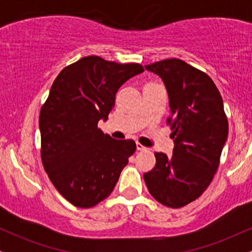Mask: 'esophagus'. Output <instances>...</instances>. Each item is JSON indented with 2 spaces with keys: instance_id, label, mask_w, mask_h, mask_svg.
Segmentation results:
<instances>
[{
  "instance_id": "34e87169",
  "label": "esophagus",
  "mask_w": 252,
  "mask_h": 252,
  "mask_svg": "<svg viewBox=\"0 0 252 252\" xmlns=\"http://www.w3.org/2000/svg\"><path fill=\"white\" fill-rule=\"evenodd\" d=\"M136 148H137V150L138 152H143V150H147V148L144 146H142V144L141 143H136Z\"/></svg>"
}]
</instances>
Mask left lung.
<instances>
[{
  "instance_id": "obj_1",
  "label": "left lung",
  "mask_w": 252,
  "mask_h": 252,
  "mask_svg": "<svg viewBox=\"0 0 252 252\" xmlns=\"http://www.w3.org/2000/svg\"><path fill=\"white\" fill-rule=\"evenodd\" d=\"M163 80L169 98L173 156L155 153L143 179L160 204L179 209L199 198L212 181L227 140L228 123L220 92L205 72L180 59L144 66Z\"/></svg>"
}]
</instances>
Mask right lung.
I'll list each match as a JSON object with an SVG mask.
<instances>
[{
  "label": "right lung",
  "instance_id": "right-lung-1",
  "mask_svg": "<svg viewBox=\"0 0 252 252\" xmlns=\"http://www.w3.org/2000/svg\"><path fill=\"white\" fill-rule=\"evenodd\" d=\"M143 71L140 63L90 56L66 66L53 82L39 117L41 161L74 206L88 209L109 196L135 153L134 141L104 135L98 122L108 120L118 89Z\"/></svg>",
  "mask_w": 252,
  "mask_h": 252
}]
</instances>
